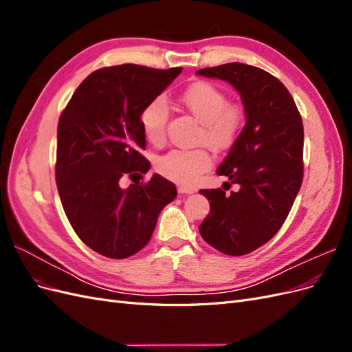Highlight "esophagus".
Instances as JSON below:
<instances>
[{
	"label": "esophagus",
	"mask_w": 352,
	"mask_h": 352,
	"mask_svg": "<svg viewBox=\"0 0 352 352\" xmlns=\"http://www.w3.org/2000/svg\"><path fill=\"white\" fill-rule=\"evenodd\" d=\"M177 192H179V194H194L195 189H194V188H189V186H186V185H180V186L177 188Z\"/></svg>",
	"instance_id": "obj_1"
}]
</instances>
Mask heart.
Returning a JSON list of instances; mask_svg holds the SVG:
<instances>
[{"label": "heart", "instance_id": "b5f03b06", "mask_svg": "<svg viewBox=\"0 0 352 352\" xmlns=\"http://www.w3.org/2000/svg\"><path fill=\"white\" fill-rule=\"evenodd\" d=\"M179 101L201 123L197 142L223 153L236 144L245 124L242 105L228 102V95L214 83L199 80L189 85L179 95ZM168 120L167 102L157 97L140 114V123L148 142L162 145L166 140ZM212 158L206 148L197 150H172L157 162L158 172L177 184L192 185L207 172Z\"/></svg>", "mask_w": 352, "mask_h": 352}]
</instances>
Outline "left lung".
Listing matches in <instances>:
<instances>
[{"instance_id":"1","label":"left lung","mask_w":352,"mask_h":352,"mask_svg":"<svg viewBox=\"0 0 352 352\" xmlns=\"http://www.w3.org/2000/svg\"><path fill=\"white\" fill-rule=\"evenodd\" d=\"M197 73L229 82L245 105L247 123L217 168L239 190H199L210 201L202 239L226 255H245L278 233L301 188L302 119L285 85L263 69L228 63Z\"/></svg>"}]
</instances>
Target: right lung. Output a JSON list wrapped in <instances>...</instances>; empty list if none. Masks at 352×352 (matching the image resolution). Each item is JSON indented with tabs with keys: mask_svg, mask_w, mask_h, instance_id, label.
Listing matches in <instances>:
<instances>
[{
	"mask_svg": "<svg viewBox=\"0 0 352 352\" xmlns=\"http://www.w3.org/2000/svg\"><path fill=\"white\" fill-rule=\"evenodd\" d=\"M180 72L138 65L98 69L60 116L56 179L61 204L80 241L104 257L122 260L141 251L160 211L177 195L175 184L160 175L134 180L127 190L120 180L150 170L141 154L146 140L140 114Z\"/></svg>",
	"mask_w": 352,
	"mask_h": 352,
	"instance_id": "right-lung-1",
	"label": "right lung"
}]
</instances>
